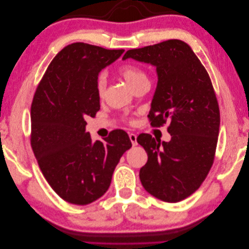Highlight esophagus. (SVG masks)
Wrapping results in <instances>:
<instances>
[{"instance_id":"34e87169","label":"esophagus","mask_w":249,"mask_h":249,"mask_svg":"<svg viewBox=\"0 0 249 249\" xmlns=\"http://www.w3.org/2000/svg\"><path fill=\"white\" fill-rule=\"evenodd\" d=\"M129 137H130V140L132 142L133 145H137V135L136 134H133V133H130L129 134Z\"/></svg>"}]
</instances>
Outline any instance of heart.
Returning <instances> with one entry per match:
<instances>
[{
    "label": "heart",
    "instance_id": "heart-1",
    "mask_svg": "<svg viewBox=\"0 0 249 249\" xmlns=\"http://www.w3.org/2000/svg\"><path fill=\"white\" fill-rule=\"evenodd\" d=\"M117 71L120 76L125 80V82L129 84V86L134 90L143 84H148V77L146 72L142 69V67H140L137 64H134V63L122 64L117 69ZM106 87H107L106 77H105L103 73H101L99 74V77L96 78V81H95L96 95L100 100H103L105 97V94H106ZM131 123H134V120H131Z\"/></svg>",
    "mask_w": 249,
    "mask_h": 249
}]
</instances>
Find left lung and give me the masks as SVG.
Here are the masks:
<instances>
[{"instance_id": "8db88e82", "label": "left lung", "mask_w": 249, "mask_h": 249, "mask_svg": "<svg viewBox=\"0 0 249 249\" xmlns=\"http://www.w3.org/2000/svg\"><path fill=\"white\" fill-rule=\"evenodd\" d=\"M157 67L158 85L148 114L150 125L169 123V142L140 134L137 142L147 153L139 177L155 197L178 202L196 191L212 167L219 134L220 112L210 76L189 44L169 39L126 51Z\"/></svg>"}]
</instances>
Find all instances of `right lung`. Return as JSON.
I'll list each match as a JSON object with an SVG mask.
<instances>
[{
    "label": "right lung",
    "mask_w": 249,
    "mask_h": 249,
    "mask_svg": "<svg viewBox=\"0 0 249 249\" xmlns=\"http://www.w3.org/2000/svg\"><path fill=\"white\" fill-rule=\"evenodd\" d=\"M124 50L76 42L48 66L31 105V146L47 182L63 200L85 206L105 194L132 142L123 130L92 142L86 119L100 110L95 81Z\"/></svg>",
    "instance_id": "obj_1"
}]
</instances>
